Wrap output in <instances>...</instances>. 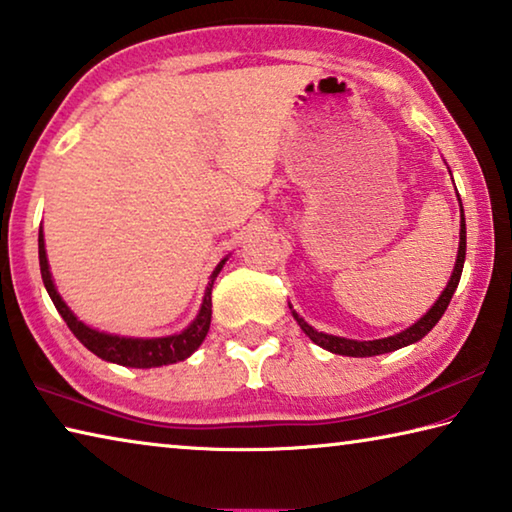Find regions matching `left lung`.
Returning a JSON list of instances; mask_svg holds the SVG:
<instances>
[{
  "mask_svg": "<svg viewBox=\"0 0 512 512\" xmlns=\"http://www.w3.org/2000/svg\"><path fill=\"white\" fill-rule=\"evenodd\" d=\"M458 203H461V198H458ZM463 264H465V216H463V205H461V241H458V257H456V264H454V273H452V277H449L445 291L440 293V298L436 300V305H433L427 311V314H424L418 320V323L406 327L404 332L395 334V336H388V339H377V341H352V339H341V336L316 332V329L311 327L309 323H305V320H302L296 314V311H291V314H293V318L298 320L302 332H305L309 339L314 341L316 345H320L323 350H329L334 354H343V357H377V354L395 352L400 348H406V345H411L415 341H420L422 336H427L431 329L436 327L438 320L443 318L449 300H452L458 282H461Z\"/></svg>",
  "mask_w": 512,
  "mask_h": 512,
  "instance_id": "8db88e82",
  "label": "left lung"
}]
</instances>
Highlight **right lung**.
I'll list each match as a JSON object with an SVG mask.
<instances>
[{
  "label": "right lung",
  "mask_w": 512,
  "mask_h": 512,
  "mask_svg": "<svg viewBox=\"0 0 512 512\" xmlns=\"http://www.w3.org/2000/svg\"><path fill=\"white\" fill-rule=\"evenodd\" d=\"M38 257H40L42 282H45L49 298L56 305L58 314L63 316L67 327L72 329V334L76 336V339H79L90 352L97 354L99 359L110 361V363H119V366H128V368H158V366H169V363H178V361H185L187 357H192V354L198 350V345L205 341L207 329H210L212 284L225 264V259H221V264L214 268L210 284H207V289H205L201 311H198L194 323L187 329H183V332L173 334V336H162V339H128V336L106 334V332H99V329L88 327L85 323H81V320L72 314V309L65 305V300L60 298V293L54 287V280H51L42 225L38 232Z\"/></svg>",
  "instance_id": "right-lung-1"
}]
</instances>
